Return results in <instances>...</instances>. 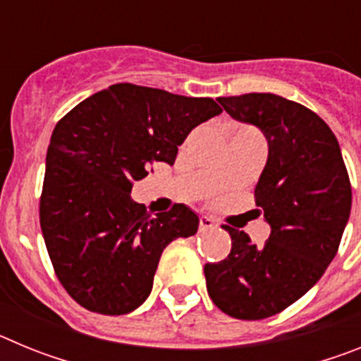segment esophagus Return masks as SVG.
Returning a JSON list of instances; mask_svg holds the SVG:
<instances>
[{
  "mask_svg": "<svg viewBox=\"0 0 361 361\" xmlns=\"http://www.w3.org/2000/svg\"><path fill=\"white\" fill-rule=\"evenodd\" d=\"M215 228H216V222L212 219V216L208 215L200 216V224H199L200 231H209V229H215Z\"/></svg>",
  "mask_w": 361,
  "mask_h": 361,
  "instance_id": "1",
  "label": "esophagus"
}]
</instances>
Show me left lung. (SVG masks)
<instances>
[{
  "instance_id": "8db88e82",
  "label": "left lung",
  "mask_w": 361,
  "mask_h": 361,
  "mask_svg": "<svg viewBox=\"0 0 361 361\" xmlns=\"http://www.w3.org/2000/svg\"><path fill=\"white\" fill-rule=\"evenodd\" d=\"M219 103L267 139L255 199L271 235L257 247L244 231L226 226L231 253L204 266L206 288L229 317L262 320L295 304L322 279L342 240L353 191L336 137L314 111L275 94L220 97Z\"/></svg>"
}]
</instances>
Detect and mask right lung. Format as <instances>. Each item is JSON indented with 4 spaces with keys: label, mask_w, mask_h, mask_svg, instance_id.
I'll return each instance as SVG.
<instances>
[{
    "label": "right lung",
    "mask_w": 361,
    "mask_h": 361,
    "mask_svg": "<svg viewBox=\"0 0 361 361\" xmlns=\"http://www.w3.org/2000/svg\"><path fill=\"white\" fill-rule=\"evenodd\" d=\"M219 114L209 97L117 82L56 124L39 222L57 279L79 305L114 317L135 311L166 245L195 235L199 216L186 204L149 215L130 193L152 164H173L191 130Z\"/></svg>",
    "instance_id": "1"
}]
</instances>
